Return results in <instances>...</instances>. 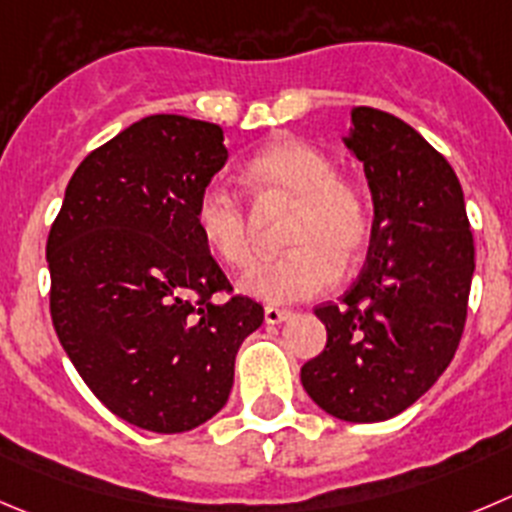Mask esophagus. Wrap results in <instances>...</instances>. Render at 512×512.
<instances>
[{"label":"esophagus","mask_w":512,"mask_h":512,"mask_svg":"<svg viewBox=\"0 0 512 512\" xmlns=\"http://www.w3.org/2000/svg\"><path fill=\"white\" fill-rule=\"evenodd\" d=\"M291 316L289 309H279V306H266L264 309V319L266 324H281V321H286Z\"/></svg>","instance_id":"1"}]
</instances>
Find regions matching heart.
I'll use <instances>...</instances> for the list:
<instances>
[{
	"instance_id": "heart-1",
	"label": "heart",
	"mask_w": 512,
	"mask_h": 512,
	"mask_svg": "<svg viewBox=\"0 0 512 512\" xmlns=\"http://www.w3.org/2000/svg\"><path fill=\"white\" fill-rule=\"evenodd\" d=\"M243 183L264 206H291L281 259L261 264L241 279V289L269 304H289L321 294L364 256L372 211L359 183L334 173L324 150L301 140H279L243 168ZM196 228L203 243L228 269L256 261L246 206L228 188L206 186L196 201Z\"/></svg>"
}]
</instances>
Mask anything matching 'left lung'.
<instances>
[{
  "mask_svg": "<svg viewBox=\"0 0 512 512\" xmlns=\"http://www.w3.org/2000/svg\"><path fill=\"white\" fill-rule=\"evenodd\" d=\"M344 143L367 173L372 238L352 289L314 309L326 347L301 367V384L339 420L382 422L417 402L455 357L475 243L455 170L405 120L354 107Z\"/></svg>",
  "mask_w": 512,
  "mask_h": 512,
  "instance_id": "8db88e82",
  "label": "left lung"
}]
</instances>
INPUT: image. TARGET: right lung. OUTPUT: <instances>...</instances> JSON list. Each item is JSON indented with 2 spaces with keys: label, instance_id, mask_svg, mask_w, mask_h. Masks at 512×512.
<instances>
[{
  "label": "right lung",
  "instance_id": "right-lung-1",
  "mask_svg": "<svg viewBox=\"0 0 512 512\" xmlns=\"http://www.w3.org/2000/svg\"><path fill=\"white\" fill-rule=\"evenodd\" d=\"M226 158L221 125L138 120L82 160L47 236L60 344L102 405L143 430L211 420L238 347L264 321V306L233 294L193 218Z\"/></svg>",
  "mask_w": 512,
  "mask_h": 512
}]
</instances>
